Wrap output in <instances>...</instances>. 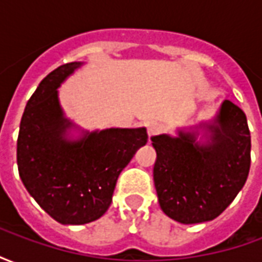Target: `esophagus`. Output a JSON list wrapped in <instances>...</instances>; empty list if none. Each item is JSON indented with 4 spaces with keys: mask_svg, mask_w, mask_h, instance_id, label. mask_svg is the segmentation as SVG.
I'll return each mask as SVG.
<instances>
[{
    "mask_svg": "<svg viewBox=\"0 0 262 262\" xmlns=\"http://www.w3.org/2000/svg\"><path fill=\"white\" fill-rule=\"evenodd\" d=\"M160 130H161V125H160V123H157V122H151V123H148L147 125L148 137L157 135V133H160Z\"/></svg>",
    "mask_w": 262,
    "mask_h": 262,
    "instance_id": "esophagus-1",
    "label": "esophagus"
}]
</instances>
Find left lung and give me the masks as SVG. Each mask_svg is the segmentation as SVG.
Instances as JSON below:
<instances>
[{"label":"left lung","instance_id":"obj_1","mask_svg":"<svg viewBox=\"0 0 262 262\" xmlns=\"http://www.w3.org/2000/svg\"><path fill=\"white\" fill-rule=\"evenodd\" d=\"M161 210L182 225L217 217L246 184L251 137L242 109L225 99L210 120L151 137Z\"/></svg>","mask_w":262,"mask_h":262}]
</instances>
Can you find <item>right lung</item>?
<instances>
[{
  "mask_svg": "<svg viewBox=\"0 0 262 262\" xmlns=\"http://www.w3.org/2000/svg\"><path fill=\"white\" fill-rule=\"evenodd\" d=\"M82 64L60 66L40 81L26 103L16 143L26 191L61 225L99 219L111 206L122 170L147 143L146 127L86 130L66 116L59 86Z\"/></svg>",
  "mask_w": 262,
  "mask_h": 262,
  "instance_id": "obj_1",
  "label": "right lung"
}]
</instances>
